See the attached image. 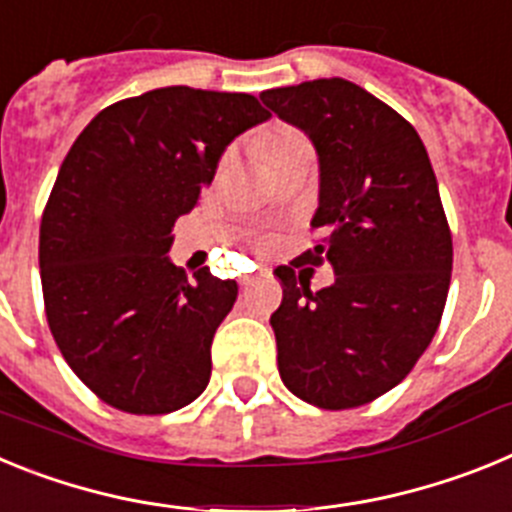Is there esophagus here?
<instances>
[{
	"mask_svg": "<svg viewBox=\"0 0 512 512\" xmlns=\"http://www.w3.org/2000/svg\"><path fill=\"white\" fill-rule=\"evenodd\" d=\"M264 274H266V271H261V274H243L241 284H243V287H248V284H253L259 277H264Z\"/></svg>",
	"mask_w": 512,
	"mask_h": 512,
	"instance_id": "obj_1",
	"label": "esophagus"
}]
</instances>
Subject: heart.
<instances>
[{"label":"heart","instance_id":"heart-1","mask_svg":"<svg viewBox=\"0 0 512 512\" xmlns=\"http://www.w3.org/2000/svg\"><path fill=\"white\" fill-rule=\"evenodd\" d=\"M253 148L264 158V164L271 171H279L284 164L302 156H315L312 143L305 133H300L292 125H269L253 138Z\"/></svg>","mask_w":512,"mask_h":512}]
</instances>
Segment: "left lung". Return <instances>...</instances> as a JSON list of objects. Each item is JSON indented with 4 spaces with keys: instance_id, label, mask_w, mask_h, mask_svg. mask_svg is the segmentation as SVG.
Segmentation results:
<instances>
[{
    "instance_id": "obj_1",
    "label": "left lung",
    "mask_w": 512,
    "mask_h": 512,
    "mask_svg": "<svg viewBox=\"0 0 512 512\" xmlns=\"http://www.w3.org/2000/svg\"><path fill=\"white\" fill-rule=\"evenodd\" d=\"M261 102L320 158L312 228L323 238L274 269L279 374L315 408H359L408 377L441 323L454 246L431 158L405 117L346 79L269 89ZM320 263L337 279L312 293Z\"/></svg>"
}]
</instances>
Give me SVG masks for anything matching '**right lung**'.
I'll return each instance as SVG.
<instances>
[{"label": "right lung", "mask_w": 512, "mask_h": 512, "mask_svg": "<svg viewBox=\"0 0 512 512\" xmlns=\"http://www.w3.org/2000/svg\"><path fill=\"white\" fill-rule=\"evenodd\" d=\"M269 112L251 94L164 87L104 107L74 140L40 220L45 318L76 377L122 413L184 408L238 284L169 261L225 146Z\"/></svg>", "instance_id": "add662e5"}]
</instances>
